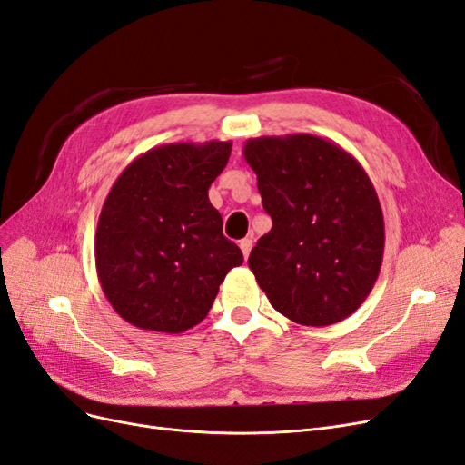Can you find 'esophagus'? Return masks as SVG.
<instances>
[{"instance_id": "34e87169", "label": "esophagus", "mask_w": 465, "mask_h": 465, "mask_svg": "<svg viewBox=\"0 0 465 465\" xmlns=\"http://www.w3.org/2000/svg\"><path fill=\"white\" fill-rule=\"evenodd\" d=\"M241 250H242V254H244V258H248V254H250V250H252V238H242L241 241Z\"/></svg>"}]
</instances>
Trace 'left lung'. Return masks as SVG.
<instances>
[{"label":"left lung","instance_id":"left-lung-1","mask_svg":"<svg viewBox=\"0 0 465 465\" xmlns=\"http://www.w3.org/2000/svg\"><path fill=\"white\" fill-rule=\"evenodd\" d=\"M272 231L248 265L277 312L302 326H331L371 294L384 256V215L361 163L311 134L248 139Z\"/></svg>","mask_w":465,"mask_h":465}]
</instances>
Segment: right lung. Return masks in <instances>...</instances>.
<instances>
[{"mask_svg": "<svg viewBox=\"0 0 465 465\" xmlns=\"http://www.w3.org/2000/svg\"><path fill=\"white\" fill-rule=\"evenodd\" d=\"M231 147L217 139L153 147L110 188L94 234L96 275L132 326L159 333L198 326L224 275L244 262L207 195Z\"/></svg>", "mask_w": 465, "mask_h": 465, "instance_id": "add662e5", "label": "right lung"}]
</instances>
